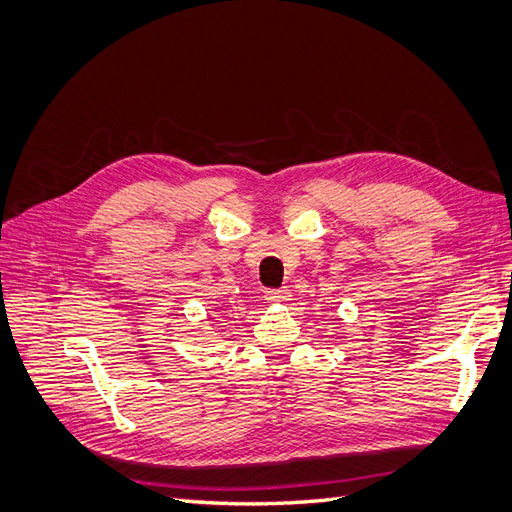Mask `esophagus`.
I'll return each mask as SVG.
<instances>
[{
    "mask_svg": "<svg viewBox=\"0 0 512 512\" xmlns=\"http://www.w3.org/2000/svg\"><path fill=\"white\" fill-rule=\"evenodd\" d=\"M264 300L271 304H283L292 300V292L288 288H279V290H264Z\"/></svg>",
    "mask_w": 512,
    "mask_h": 512,
    "instance_id": "esophagus-1",
    "label": "esophagus"
}]
</instances>
